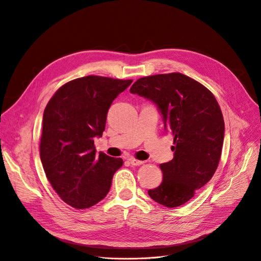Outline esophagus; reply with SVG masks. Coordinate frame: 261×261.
Segmentation results:
<instances>
[{
	"mask_svg": "<svg viewBox=\"0 0 261 261\" xmlns=\"http://www.w3.org/2000/svg\"><path fill=\"white\" fill-rule=\"evenodd\" d=\"M128 161L132 164V165H140L143 164L145 161H141V160H138V159H135V158H129Z\"/></svg>",
	"mask_w": 261,
	"mask_h": 261,
	"instance_id": "34e87169",
	"label": "esophagus"
}]
</instances>
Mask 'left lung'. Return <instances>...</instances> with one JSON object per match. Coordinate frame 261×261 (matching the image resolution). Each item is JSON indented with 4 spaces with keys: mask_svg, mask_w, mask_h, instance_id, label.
<instances>
[{
    "mask_svg": "<svg viewBox=\"0 0 261 261\" xmlns=\"http://www.w3.org/2000/svg\"><path fill=\"white\" fill-rule=\"evenodd\" d=\"M159 108L164 129L174 136V158L160 164L161 184L149 196L170 208L191 200L215 174L222 154L225 123L213 93L180 73L138 79L130 88Z\"/></svg>",
    "mask_w": 261,
    "mask_h": 261,
    "instance_id": "8db88e82",
    "label": "left lung"
}]
</instances>
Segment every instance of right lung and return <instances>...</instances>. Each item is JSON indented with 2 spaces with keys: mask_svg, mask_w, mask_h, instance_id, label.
<instances>
[{
  "mask_svg": "<svg viewBox=\"0 0 261 261\" xmlns=\"http://www.w3.org/2000/svg\"><path fill=\"white\" fill-rule=\"evenodd\" d=\"M132 80L86 76L62 85L46 104L39 144L46 178L62 201L89 208L108 194L122 158L96 154L113 100Z\"/></svg>",
  "mask_w": 261,
  "mask_h": 261,
  "instance_id": "obj_1",
  "label": "right lung"
}]
</instances>
